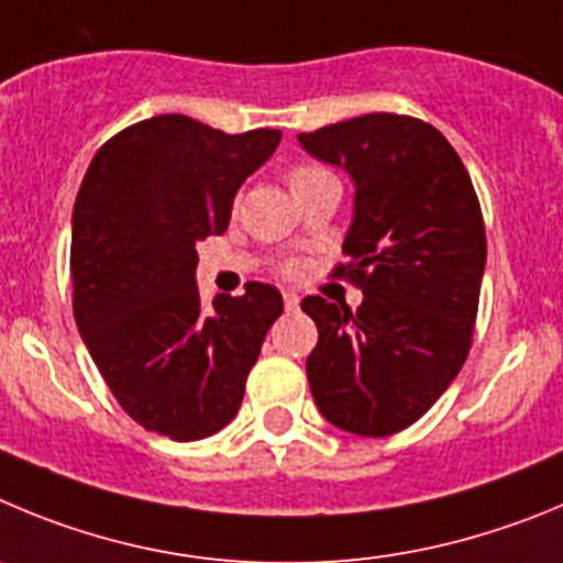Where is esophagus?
Returning a JSON list of instances; mask_svg holds the SVG:
<instances>
[{"mask_svg": "<svg viewBox=\"0 0 563 563\" xmlns=\"http://www.w3.org/2000/svg\"><path fill=\"white\" fill-rule=\"evenodd\" d=\"M283 302H286V311H297L300 308V294L283 291Z\"/></svg>", "mask_w": 563, "mask_h": 563, "instance_id": "obj_1", "label": "esophagus"}]
</instances>
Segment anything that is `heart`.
<instances>
[{
	"label": "heart",
	"instance_id": "b5f03b06",
	"mask_svg": "<svg viewBox=\"0 0 563 563\" xmlns=\"http://www.w3.org/2000/svg\"><path fill=\"white\" fill-rule=\"evenodd\" d=\"M325 176H331L328 170L322 168H313V165H297V168L288 174V185H291V190H302V187L313 185V181L325 179ZM297 269V263H286V272H294Z\"/></svg>",
	"mask_w": 563,
	"mask_h": 563
}]
</instances>
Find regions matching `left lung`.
Listing matches in <instances>:
<instances>
[{
    "label": "left lung",
    "instance_id": "1",
    "mask_svg": "<svg viewBox=\"0 0 563 563\" xmlns=\"http://www.w3.org/2000/svg\"><path fill=\"white\" fill-rule=\"evenodd\" d=\"M351 174L353 221L333 277L362 288L356 311L306 297L319 342L308 384L322 418L362 438L412 427L463 367L477 322L485 224L457 151L407 114H362L300 134Z\"/></svg>",
    "mask_w": 563,
    "mask_h": 563
}]
</instances>
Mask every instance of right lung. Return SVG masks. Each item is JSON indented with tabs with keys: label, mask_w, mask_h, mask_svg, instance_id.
Instances as JSON below:
<instances>
[{
	"label": "right lung",
	"mask_w": 563,
	"mask_h": 563,
	"mask_svg": "<svg viewBox=\"0 0 563 563\" xmlns=\"http://www.w3.org/2000/svg\"><path fill=\"white\" fill-rule=\"evenodd\" d=\"M280 145V131L224 134L159 114L95 154L73 210V311L120 407L148 432L201 440L244 401L246 376L283 313L275 286H196V244L221 235L232 199Z\"/></svg>",
	"instance_id": "right-lung-1"
}]
</instances>
